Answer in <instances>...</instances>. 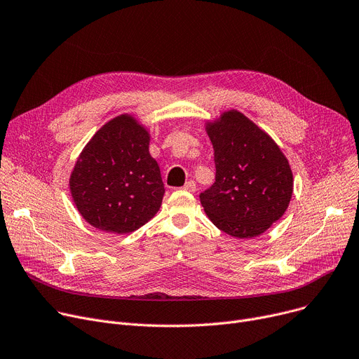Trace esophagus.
<instances>
[{"label":"esophagus","mask_w":359,"mask_h":359,"mask_svg":"<svg viewBox=\"0 0 359 359\" xmlns=\"http://www.w3.org/2000/svg\"><path fill=\"white\" fill-rule=\"evenodd\" d=\"M183 189H184V190H187V192H192V194H195V192H196V183H195L194 180H189V182H186V183H184Z\"/></svg>","instance_id":"34e87169"}]
</instances>
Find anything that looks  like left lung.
Listing matches in <instances>:
<instances>
[{
  "instance_id": "obj_1",
  "label": "left lung",
  "mask_w": 359,
  "mask_h": 359,
  "mask_svg": "<svg viewBox=\"0 0 359 359\" xmlns=\"http://www.w3.org/2000/svg\"><path fill=\"white\" fill-rule=\"evenodd\" d=\"M215 183L199 195L209 219L245 240L267 231L289 206L293 175L276 142L238 111L208 127Z\"/></svg>"
}]
</instances>
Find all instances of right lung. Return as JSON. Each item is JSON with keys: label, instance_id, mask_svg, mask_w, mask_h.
<instances>
[{"label": "right lung", "instance_id": "obj_1", "mask_svg": "<svg viewBox=\"0 0 359 359\" xmlns=\"http://www.w3.org/2000/svg\"><path fill=\"white\" fill-rule=\"evenodd\" d=\"M149 140L144 128L121 115L83 149L69 183L78 210L92 226L128 233L157 213L164 184Z\"/></svg>", "mask_w": 359, "mask_h": 359}]
</instances>
